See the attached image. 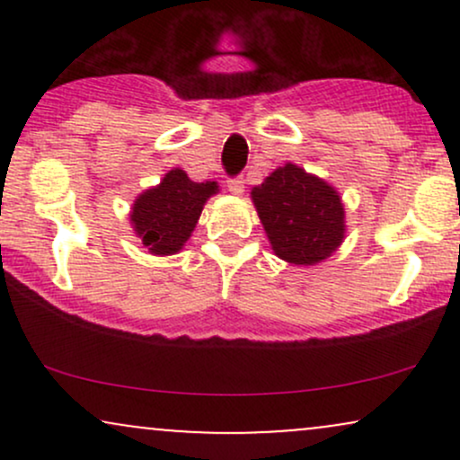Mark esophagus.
<instances>
[{
	"instance_id": "esophagus-1",
	"label": "esophagus",
	"mask_w": 460,
	"mask_h": 460,
	"mask_svg": "<svg viewBox=\"0 0 460 460\" xmlns=\"http://www.w3.org/2000/svg\"><path fill=\"white\" fill-rule=\"evenodd\" d=\"M226 188H229L231 194H235V197H240V194L244 192V179H242V177L229 179V181H226Z\"/></svg>"
}]
</instances>
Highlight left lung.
I'll use <instances>...</instances> for the list:
<instances>
[{
	"label": "left lung",
	"mask_w": 460,
	"mask_h": 460,
	"mask_svg": "<svg viewBox=\"0 0 460 460\" xmlns=\"http://www.w3.org/2000/svg\"><path fill=\"white\" fill-rule=\"evenodd\" d=\"M274 255L296 266L324 261L346 235L340 192L324 179L288 162L251 190Z\"/></svg>",
	"instance_id": "1"
}]
</instances>
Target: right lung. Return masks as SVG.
I'll return each instance as SVG.
<instances>
[{"label":"right lung","mask_w":460,"mask_h":460,"mask_svg":"<svg viewBox=\"0 0 460 460\" xmlns=\"http://www.w3.org/2000/svg\"><path fill=\"white\" fill-rule=\"evenodd\" d=\"M218 183L192 181L181 168L168 171L160 186L145 190L131 205V226L151 255H175L192 235L203 205Z\"/></svg>","instance_id":"1"}]
</instances>
